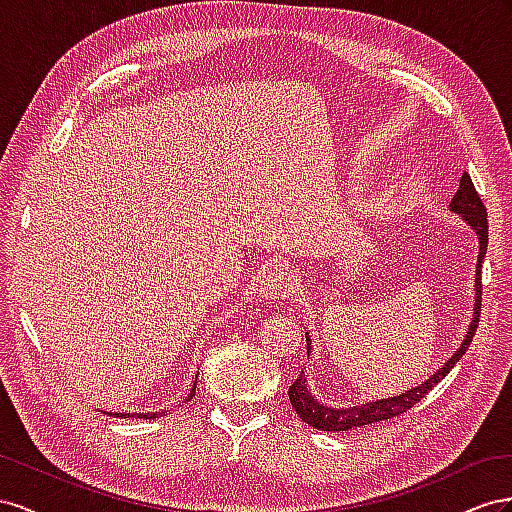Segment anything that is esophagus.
<instances>
[{"mask_svg":"<svg viewBox=\"0 0 512 512\" xmlns=\"http://www.w3.org/2000/svg\"><path fill=\"white\" fill-rule=\"evenodd\" d=\"M291 287H294V281H291L289 272H285L281 268L268 270L259 281V291L266 298H285L291 291Z\"/></svg>","mask_w":512,"mask_h":512,"instance_id":"obj_1","label":"esophagus"}]
</instances>
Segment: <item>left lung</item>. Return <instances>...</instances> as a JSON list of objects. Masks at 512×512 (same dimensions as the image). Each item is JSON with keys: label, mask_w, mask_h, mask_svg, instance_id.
<instances>
[{"label": "left lung", "mask_w": 512, "mask_h": 512, "mask_svg": "<svg viewBox=\"0 0 512 512\" xmlns=\"http://www.w3.org/2000/svg\"><path fill=\"white\" fill-rule=\"evenodd\" d=\"M450 208L452 212H459L463 214V218L467 223H470L472 229H476L478 233V240H480V253H478V264H476V302H474V317H472V324L470 330L465 334V341L461 343V347L457 349V354L452 356L444 367L437 371L433 377H429L425 384H420L418 388L407 390L399 397L394 399H382V401H373V403H364L358 407H347V410H334V407H326L317 403V399L306 388V382L302 379V375L296 379L294 384L289 386V401L291 407H294L296 414L306 422V425H311L319 431H347V429H356V427H364V425H371V422H379V420H388L399 416L403 412L410 410L414 407L422 397L429 390H433L437 384L442 382V379L450 373V369L455 367V364L463 358L465 349L470 347L476 328H478V321H480V309H483V276H480V268H483V259L487 253V244H489V223H487V208L483 199H480L478 191L474 188V182L467 173H463L461 184H459V191L455 193L450 201ZM311 349L309 339H306V352Z\"/></svg>", "instance_id": "left-lung-1"}]
</instances>
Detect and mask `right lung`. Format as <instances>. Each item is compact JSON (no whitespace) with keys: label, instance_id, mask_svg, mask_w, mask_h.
<instances>
[{"label":"right lung","instance_id":"1","mask_svg":"<svg viewBox=\"0 0 512 512\" xmlns=\"http://www.w3.org/2000/svg\"><path fill=\"white\" fill-rule=\"evenodd\" d=\"M195 388H197V379H195V386H193V390H191V399L195 397ZM113 416H120V418H122V416H124V418H158L160 414H130V412H128V414H113Z\"/></svg>","mask_w":512,"mask_h":512}]
</instances>
